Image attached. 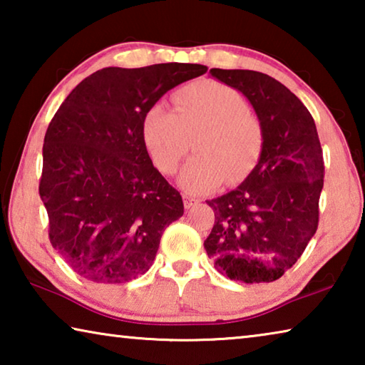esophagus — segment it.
I'll return each instance as SVG.
<instances>
[{
  "mask_svg": "<svg viewBox=\"0 0 365 365\" xmlns=\"http://www.w3.org/2000/svg\"><path fill=\"white\" fill-rule=\"evenodd\" d=\"M183 205H185V209H190L197 205V200H195L193 196H188V195H183Z\"/></svg>",
  "mask_w": 365,
  "mask_h": 365,
  "instance_id": "1",
  "label": "esophagus"
}]
</instances>
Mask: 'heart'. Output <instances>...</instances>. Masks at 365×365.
I'll return each instance as SVG.
<instances>
[{
    "mask_svg": "<svg viewBox=\"0 0 365 365\" xmlns=\"http://www.w3.org/2000/svg\"><path fill=\"white\" fill-rule=\"evenodd\" d=\"M193 136L196 156L178 177L191 195L209 193L224 180H243L264 150L261 120L240 91L215 80L182 86L174 95V109L153 104L141 120L148 154L164 175L175 174Z\"/></svg>",
    "mask_w": 365,
    "mask_h": 365,
    "instance_id": "b5f03b06",
    "label": "heart"
}]
</instances>
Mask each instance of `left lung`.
<instances>
[{"label": "left lung", "mask_w": 365, "mask_h": 365, "mask_svg": "<svg viewBox=\"0 0 365 365\" xmlns=\"http://www.w3.org/2000/svg\"><path fill=\"white\" fill-rule=\"evenodd\" d=\"M248 98L264 128V150L246 180L215 200L205 250L230 280L269 283L304 252L319 225L324 156L307 108L279 80L242 69L209 71Z\"/></svg>", "instance_id": "obj_1"}]
</instances>
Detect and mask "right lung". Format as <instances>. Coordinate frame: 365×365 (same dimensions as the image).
Here are the masks:
<instances>
[{"label":"right lung","instance_id":"obj_1","mask_svg":"<svg viewBox=\"0 0 365 365\" xmlns=\"http://www.w3.org/2000/svg\"><path fill=\"white\" fill-rule=\"evenodd\" d=\"M201 64L104 67L73 88L49 122L40 197L49 242L80 277L123 283L143 275L183 201L141 137L148 109Z\"/></svg>","mask_w":365,"mask_h":365}]
</instances>
